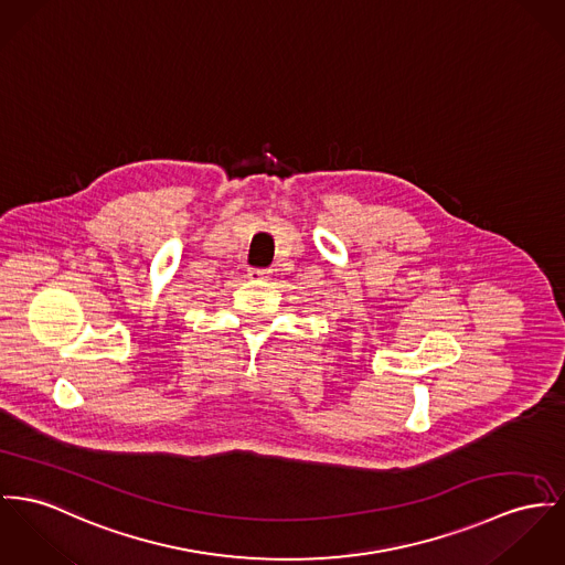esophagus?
<instances>
[{
    "label": "esophagus",
    "mask_w": 565,
    "mask_h": 565,
    "mask_svg": "<svg viewBox=\"0 0 565 565\" xmlns=\"http://www.w3.org/2000/svg\"><path fill=\"white\" fill-rule=\"evenodd\" d=\"M270 270L268 268H252L249 270V279H268Z\"/></svg>",
    "instance_id": "34e87169"
}]
</instances>
